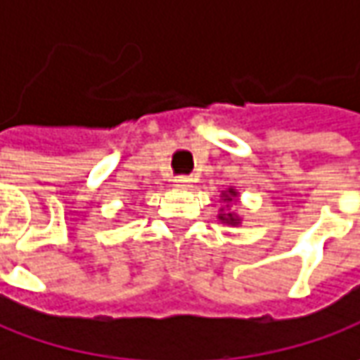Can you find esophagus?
I'll list each match as a JSON object with an SVG mask.
<instances>
[{
  "instance_id": "34e87169",
  "label": "esophagus",
  "mask_w": 360,
  "mask_h": 360,
  "mask_svg": "<svg viewBox=\"0 0 360 360\" xmlns=\"http://www.w3.org/2000/svg\"><path fill=\"white\" fill-rule=\"evenodd\" d=\"M174 186H176V188H190V186H192V180H190L188 176H178V178H174Z\"/></svg>"
}]
</instances>
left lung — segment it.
<instances>
[{
  "label": "left lung",
  "instance_id": "obj_1",
  "mask_svg": "<svg viewBox=\"0 0 360 360\" xmlns=\"http://www.w3.org/2000/svg\"><path fill=\"white\" fill-rule=\"evenodd\" d=\"M234 196H236V192H234L232 188H230V190H226V192L222 194V198L229 202L232 200ZM220 220H224V222H229V224H238V218H236L234 214H220Z\"/></svg>",
  "mask_w": 360,
  "mask_h": 360
}]
</instances>
